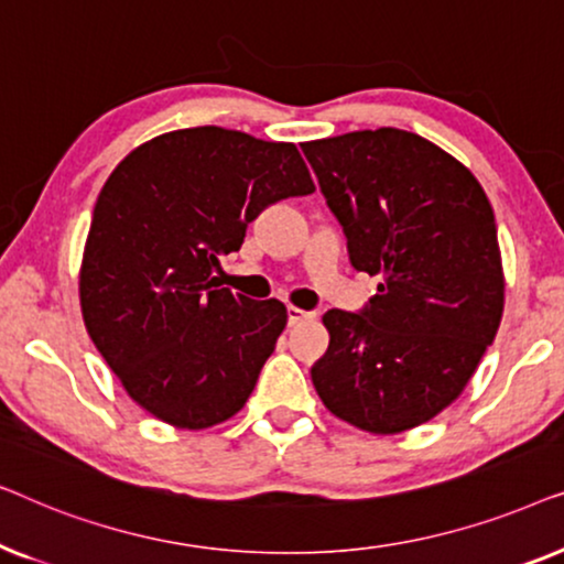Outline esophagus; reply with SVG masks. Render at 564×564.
<instances>
[{"instance_id":"obj_1","label":"esophagus","mask_w":564,"mask_h":564,"mask_svg":"<svg viewBox=\"0 0 564 564\" xmlns=\"http://www.w3.org/2000/svg\"><path fill=\"white\" fill-rule=\"evenodd\" d=\"M313 318H315V313H307V311H303V307H295V305L288 307L290 326H297V323H305V321H313Z\"/></svg>"}]
</instances>
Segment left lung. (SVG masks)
I'll use <instances>...</instances> for the list:
<instances>
[{
    "instance_id": "obj_1",
    "label": "left lung",
    "mask_w": 564,
    "mask_h": 564,
    "mask_svg": "<svg viewBox=\"0 0 564 564\" xmlns=\"http://www.w3.org/2000/svg\"><path fill=\"white\" fill-rule=\"evenodd\" d=\"M303 153L354 269L382 276L361 313L323 315L315 392L369 434L421 426L462 395L503 318L490 199L465 164L400 128L307 141Z\"/></svg>"
}]
</instances>
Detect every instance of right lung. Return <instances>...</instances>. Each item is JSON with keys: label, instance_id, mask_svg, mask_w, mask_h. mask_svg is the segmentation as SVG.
<instances>
[{"label": "right lung", "instance_id": "1", "mask_svg": "<svg viewBox=\"0 0 564 564\" xmlns=\"http://www.w3.org/2000/svg\"><path fill=\"white\" fill-rule=\"evenodd\" d=\"M311 192L295 143L218 126L156 135L115 166L84 243L79 300L97 351L143 411L199 431L246 405L288 307L234 295L213 274L267 205Z\"/></svg>", "mask_w": 564, "mask_h": 564}]
</instances>
